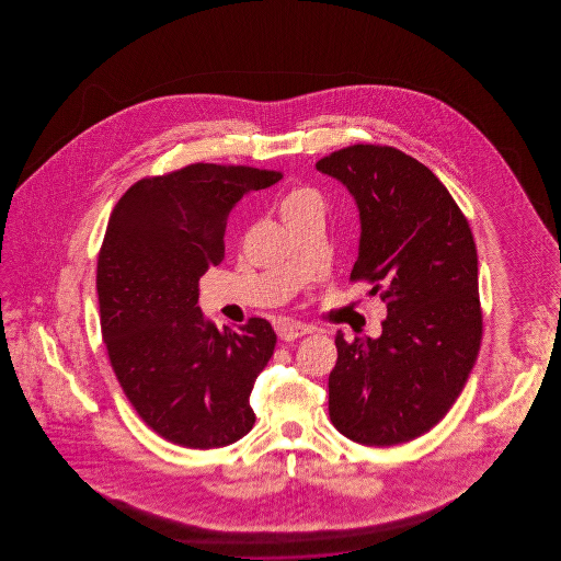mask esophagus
I'll list each match as a JSON object with an SVG mask.
<instances>
[{"label": "esophagus", "mask_w": 561, "mask_h": 561, "mask_svg": "<svg viewBox=\"0 0 561 561\" xmlns=\"http://www.w3.org/2000/svg\"><path fill=\"white\" fill-rule=\"evenodd\" d=\"M310 333H314V329L309 324H302V322H283L278 327V336L283 341H295V339H300V336Z\"/></svg>", "instance_id": "1"}]
</instances>
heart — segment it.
Listing matches in <instances>:
<instances>
[{"label":"heart","mask_w":561,"mask_h":561,"mask_svg":"<svg viewBox=\"0 0 561 561\" xmlns=\"http://www.w3.org/2000/svg\"><path fill=\"white\" fill-rule=\"evenodd\" d=\"M309 210H322L321 194L312 188H293L280 203L283 220L309 213Z\"/></svg>","instance_id":"b5f03b06"}]
</instances>
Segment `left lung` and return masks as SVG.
I'll list each match as a JSON object with an SVG mask.
<instances>
[{
	"instance_id": "obj_1",
	"label": "left lung",
	"mask_w": 561,
	"mask_h": 561,
	"mask_svg": "<svg viewBox=\"0 0 561 561\" xmlns=\"http://www.w3.org/2000/svg\"><path fill=\"white\" fill-rule=\"evenodd\" d=\"M317 170L341 180L358 206L351 283L387 305L379 339L334 336L329 415L360 445L413 442L447 415L479 355L476 240L442 180L393 146L353 144Z\"/></svg>"
}]
</instances>
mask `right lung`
<instances>
[{
  "label": "right lung",
  "instance_id": "add662e5",
  "mask_svg": "<svg viewBox=\"0 0 561 561\" xmlns=\"http://www.w3.org/2000/svg\"><path fill=\"white\" fill-rule=\"evenodd\" d=\"M280 179L196 162L138 180L107 220L95 271L107 358L138 417L174 445L218 449L254 425L249 399L275 331L252 317L220 333L196 307L198 280L225 259L232 206Z\"/></svg>",
  "mask_w": 561,
  "mask_h": 561
}]
</instances>
